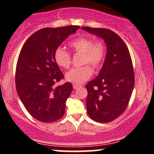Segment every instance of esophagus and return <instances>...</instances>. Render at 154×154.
I'll return each instance as SVG.
<instances>
[{
    "label": "esophagus",
    "mask_w": 154,
    "mask_h": 154,
    "mask_svg": "<svg viewBox=\"0 0 154 154\" xmlns=\"http://www.w3.org/2000/svg\"><path fill=\"white\" fill-rule=\"evenodd\" d=\"M81 87H82V85H76V84L73 85L74 89H77L78 88H81Z\"/></svg>",
    "instance_id": "34e87169"
}]
</instances>
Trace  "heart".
<instances>
[{
    "mask_svg": "<svg viewBox=\"0 0 154 154\" xmlns=\"http://www.w3.org/2000/svg\"><path fill=\"white\" fill-rule=\"evenodd\" d=\"M69 46L78 54H82L81 64L84 66L74 68L65 75V78L69 82L74 84H82L92 76L93 69L89 65L94 69L101 66L106 56V46L103 42H94L91 38L81 37L69 44ZM55 62L58 66L63 69H68L72 63L71 56L67 51L61 48H58L54 54Z\"/></svg>",
    "mask_w": 154,
    "mask_h": 154,
    "instance_id": "1",
    "label": "heart"
}]
</instances>
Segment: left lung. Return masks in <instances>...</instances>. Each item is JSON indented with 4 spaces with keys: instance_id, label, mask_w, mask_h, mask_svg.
<instances>
[{
    "instance_id": "left-lung-1",
    "label": "left lung",
    "mask_w": 154,
    "mask_h": 154,
    "mask_svg": "<svg viewBox=\"0 0 154 154\" xmlns=\"http://www.w3.org/2000/svg\"><path fill=\"white\" fill-rule=\"evenodd\" d=\"M82 29L101 38L107 53L100 73L86 85L88 114L101 123L113 121L128 106L135 85V75L130 52L125 42L113 31L82 26Z\"/></svg>"
}]
</instances>
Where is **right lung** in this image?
Listing matches in <instances>:
<instances>
[{"label":"right lung","instance_id":"right-lung-1","mask_svg":"<svg viewBox=\"0 0 154 154\" xmlns=\"http://www.w3.org/2000/svg\"><path fill=\"white\" fill-rule=\"evenodd\" d=\"M79 26L46 27L26 40L19 54L16 69V88L26 111L43 122H53L65 113L66 101L72 93L70 82L55 87L63 75L55 62L58 47Z\"/></svg>","mask_w":154,"mask_h":154}]
</instances>
